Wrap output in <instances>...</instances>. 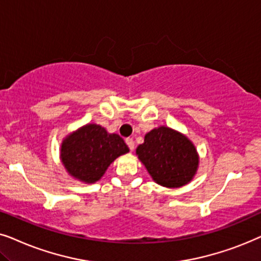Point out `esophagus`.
I'll return each instance as SVG.
<instances>
[{
  "label": "esophagus",
  "mask_w": 261,
  "mask_h": 261,
  "mask_svg": "<svg viewBox=\"0 0 261 261\" xmlns=\"http://www.w3.org/2000/svg\"><path fill=\"white\" fill-rule=\"evenodd\" d=\"M125 142H126L127 147L130 148V150L133 151L134 149H135V141L133 140V138H126V140H125Z\"/></svg>",
  "instance_id": "1"
}]
</instances>
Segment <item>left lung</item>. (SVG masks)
I'll list each match as a JSON object with an SVG mask.
<instances>
[{
	"label": "left lung",
	"mask_w": 261,
	"mask_h": 261,
	"mask_svg": "<svg viewBox=\"0 0 261 261\" xmlns=\"http://www.w3.org/2000/svg\"><path fill=\"white\" fill-rule=\"evenodd\" d=\"M140 161L159 185L175 189L189 184L199 163L197 149L185 135L171 127L152 128L136 149Z\"/></svg>",
	"instance_id": "left-lung-1"
}]
</instances>
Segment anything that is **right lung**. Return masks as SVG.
I'll return each instance as SVG.
<instances>
[{
	"label": "right lung",
	"instance_id": "add662e5",
	"mask_svg": "<svg viewBox=\"0 0 261 261\" xmlns=\"http://www.w3.org/2000/svg\"><path fill=\"white\" fill-rule=\"evenodd\" d=\"M128 152L127 145L117 134H109L96 124H87L62 142L61 160L75 179L93 184L101 179L118 156Z\"/></svg>",
	"mask_w": 261,
	"mask_h": 261
}]
</instances>
